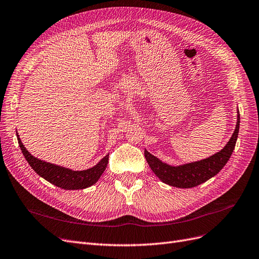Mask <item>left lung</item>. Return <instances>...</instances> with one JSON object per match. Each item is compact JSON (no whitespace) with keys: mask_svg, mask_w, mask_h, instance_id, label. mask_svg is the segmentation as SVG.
<instances>
[{"mask_svg":"<svg viewBox=\"0 0 259 259\" xmlns=\"http://www.w3.org/2000/svg\"><path fill=\"white\" fill-rule=\"evenodd\" d=\"M239 124H240V115H239L238 111L236 129L231 140L228 141L226 146L221 151L217 152V154L207 159L179 166H171L163 163L157 157L152 156L147 150H145L144 154L147 163L157 177L166 185L184 189L196 187L215 176L227 163L236 145Z\"/></svg>","mask_w":259,"mask_h":259,"instance_id":"left-lung-1","label":"left lung"}]
</instances>
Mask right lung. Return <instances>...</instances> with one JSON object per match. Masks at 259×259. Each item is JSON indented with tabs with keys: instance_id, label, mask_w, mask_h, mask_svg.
<instances>
[{
	"instance_id": "right-lung-1",
	"label": "right lung",
	"mask_w": 259,
	"mask_h": 259,
	"mask_svg": "<svg viewBox=\"0 0 259 259\" xmlns=\"http://www.w3.org/2000/svg\"><path fill=\"white\" fill-rule=\"evenodd\" d=\"M19 146L26 159L27 163L36 173L49 181L52 185L62 188L64 190H81L89 188L96 184L107 168L109 162V155L101 159L99 163L85 170H72L63 166L55 165L49 162H45L33 157L23 146L22 142L17 133Z\"/></svg>"
}]
</instances>
